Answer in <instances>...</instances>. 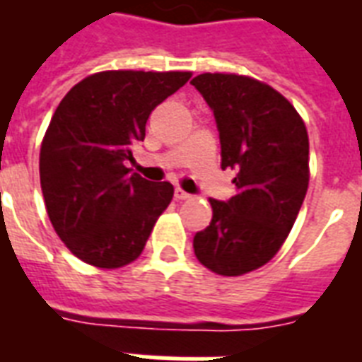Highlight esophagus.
<instances>
[{"label": "esophagus", "instance_id": "34e87169", "mask_svg": "<svg viewBox=\"0 0 362 362\" xmlns=\"http://www.w3.org/2000/svg\"><path fill=\"white\" fill-rule=\"evenodd\" d=\"M173 196H175V200H190V198H192V196H190L189 192H185L183 189H175Z\"/></svg>", "mask_w": 362, "mask_h": 362}]
</instances>
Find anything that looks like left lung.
Instances as JSON below:
<instances>
[{
    "label": "left lung",
    "mask_w": 362,
    "mask_h": 362,
    "mask_svg": "<svg viewBox=\"0 0 362 362\" xmlns=\"http://www.w3.org/2000/svg\"><path fill=\"white\" fill-rule=\"evenodd\" d=\"M213 111L221 168L236 172L230 200H209L213 219L196 232L194 255L221 276L266 264L288 236L310 181V143L296 109L272 86L243 75L190 81Z\"/></svg>",
    "instance_id": "1"
}]
</instances>
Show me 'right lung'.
<instances>
[{"label":"right lung","mask_w":362,"mask_h":362,"mask_svg":"<svg viewBox=\"0 0 362 362\" xmlns=\"http://www.w3.org/2000/svg\"><path fill=\"white\" fill-rule=\"evenodd\" d=\"M189 79V71H102L56 107L39 155L41 190L56 234L81 260L120 268L141 255L173 187L143 179L126 160L151 111Z\"/></svg>","instance_id":"obj_1"}]
</instances>
